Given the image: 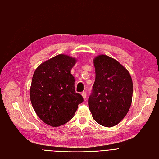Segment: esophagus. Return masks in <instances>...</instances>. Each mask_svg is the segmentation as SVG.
Returning <instances> with one entry per match:
<instances>
[{"instance_id": "obj_1", "label": "esophagus", "mask_w": 159, "mask_h": 159, "mask_svg": "<svg viewBox=\"0 0 159 159\" xmlns=\"http://www.w3.org/2000/svg\"><path fill=\"white\" fill-rule=\"evenodd\" d=\"M81 95H82L83 98L85 99L86 98V97H87V93H86L85 91H84V92H83L82 93H81Z\"/></svg>"}]
</instances>
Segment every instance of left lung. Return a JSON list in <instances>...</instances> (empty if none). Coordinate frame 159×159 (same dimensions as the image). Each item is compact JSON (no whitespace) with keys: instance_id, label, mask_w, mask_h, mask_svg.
<instances>
[{"instance_id":"obj_1","label":"left lung","mask_w":159,"mask_h":159,"mask_svg":"<svg viewBox=\"0 0 159 159\" xmlns=\"http://www.w3.org/2000/svg\"><path fill=\"white\" fill-rule=\"evenodd\" d=\"M95 80L88 105L99 125L111 127L121 122L131 107L133 81L129 71L112 57L100 54L93 59Z\"/></svg>"}]
</instances>
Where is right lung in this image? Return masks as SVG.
Listing matches in <instances>:
<instances>
[{
  "instance_id": "1",
  "label": "right lung",
  "mask_w": 159,
  "mask_h": 159,
  "mask_svg": "<svg viewBox=\"0 0 159 159\" xmlns=\"http://www.w3.org/2000/svg\"><path fill=\"white\" fill-rule=\"evenodd\" d=\"M75 57L59 54L42 63L32 77L30 98L36 115L52 127H59L74 116L84 102L75 91V79L71 70Z\"/></svg>"
}]
</instances>
